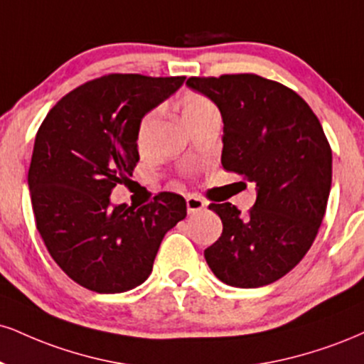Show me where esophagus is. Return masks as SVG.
Instances as JSON below:
<instances>
[{
    "label": "esophagus",
    "instance_id": "34e87169",
    "mask_svg": "<svg viewBox=\"0 0 364 364\" xmlns=\"http://www.w3.org/2000/svg\"><path fill=\"white\" fill-rule=\"evenodd\" d=\"M207 207V201L203 198H200L198 195H188L186 196V208L188 213H198Z\"/></svg>",
    "mask_w": 364,
    "mask_h": 364
}]
</instances>
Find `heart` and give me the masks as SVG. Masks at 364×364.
<instances>
[{"mask_svg": "<svg viewBox=\"0 0 364 364\" xmlns=\"http://www.w3.org/2000/svg\"><path fill=\"white\" fill-rule=\"evenodd\" d=\"M179 105H181L183 118H185V122L188 125L193 124V122H196V120H200V118L217 113L215 105L210 102L207 96L195 93V91H188V93L183 95L181 103ZM156 117H157V113L151 112V113H147L142 120H140V125H139L140 144L146 142L149 134H151L152 127H154V124H156Z\"/></svg>", "mask_w": 364, "mask_h": 364, "instance_id": "obj_1", "label": "heart"}]
</instances>
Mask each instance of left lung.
Here are the masks:
<instances>
[{
    "label": "left lung",
    "instance_id": "1",
    "mask_svg": "<svg viewBox=\"0 0 364 364\" xmlns=\"http://www.w3.org/2000/svg\"><path fill=\"white\" fill-rule=\"evenodd\" d=\"M186 85L220 110L224 169L257 188L246 217L229 201L210 203L224 229L205 259L230 287L277 282L307 254L326 213L332 151L321 122L295 91L257 74L190 77Z\"/></svg>",
    "mask_w": 364,
    "mask_h": 364
}]
</instances>
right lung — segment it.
<instances>
[{"label": "right lung", "mask_w": 364, "mask_h": 364, "mask_svg": "<svg viewBox=\"0 0 364 364\" xmlns=\"http://www.w3.org/2000/svg\"><path fill=\"white\" fill-rule=\"evenodd\" d=\"M185 76L107 74L77 86L43 118L28 169L37 229L59 268L96 293L147 279L169 229L186 217L176 193L144 207H112L118 183L139 163V125Z\"/></svg>", "instance_id": "add662e5"}]
</instances>
